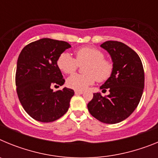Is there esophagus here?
<instances>
[{
  "label": "esophagus",
  "instance_id": "34e87169",
  "mask_svg": "<svg viewBox=\"0 0 158 158\" xmlns=\"http://www.w3.org/2000/svg\"><path fill=\"white\" fill-rule=\"evenodd\" d=\"M84 93V92L83 91H75V94L76 95H81V94H83Z\"/></svg>",
  "mask_w": 158,
  "mask_h": 158
}]
</instances>
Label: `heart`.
<instances>
[{"mask_svg": "<svg viewBox=\"0 0 158 158\" xmlns=\"http://www.w3.org/2000/svg\"><path fill=\"white\" fill-rule=\"evenodd\" d=\"M76 59L67 52L62 53L58 58V68L66 74L73 73L77 69L78 65H86L84 69L85 75L73 74L66 80V85L77 91L85 90L96 80L105 81L110 77L113 65L104 58V54L94 47H82L77 50Z\"/></svg>", "mask_w": 158, "mask_h": 158, "instance_id": "b5f03b06", "label": "heart"}]
</instances>
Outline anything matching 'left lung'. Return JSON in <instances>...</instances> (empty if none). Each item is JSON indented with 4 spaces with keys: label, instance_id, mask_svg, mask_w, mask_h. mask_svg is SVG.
Here are the masks:
<instances>
[{
    "label": "left lung",
    "instance_id": "left-lung-1",
    "mask_svg": "<svg viewBox=\"0 0 158 158\" xmlns=\"http://www.w3.org/2000/svg\"><path fill=\"white\" fill-rule=\"evenodd\" d=\"M100 47L112 61L111 75L100 87L102 93L108 89L109 94L93 93L87 107L96 119L114 124L126 119L139 105L144 89V69L139 55L126 44L107 41Z\"/></svg>",
    "mask_w": 158,
    "mask_h": 158
}]
</instances>
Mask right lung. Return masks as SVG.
<instances>
[{"instance_id":"add662e5","label":"right lung","mask_w":158,"mask_h":158,"mask_svg":"<svg viewBox=\"0 0 158 158\" xmlns=\"http://www.w3.org/2000/svg\"><path fill=\"white\" fill-rule=\"evenodd\" d=\"M70 47L66 42L43 38L29 43L19 54L16 65V92L23 109L35 120L53 122L69 109L73 90L65 87L54 92L51 86L65 83L57 61Z\"/></svg>"}]
</instances>
